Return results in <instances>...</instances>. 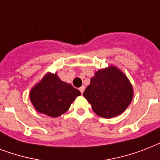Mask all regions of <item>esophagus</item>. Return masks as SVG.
Segmentation results:
<instances>
[{
  "label": "esophagus",
  "mask_w": 160,
  "mask_h": 160,
  "mask_svg": "<svg viewBox=\"0 0 160 160\" xmlns=\"http://www.w3.org/2000/svg\"><path fill=\"white\" fill-rule=\"evenodd\" d=\"M85 86H81V87L80 88V91L81 94H83V93H84V91H85Z\"/></svg>",
  "instance_id": "esophagus-1"
}]
</instances>
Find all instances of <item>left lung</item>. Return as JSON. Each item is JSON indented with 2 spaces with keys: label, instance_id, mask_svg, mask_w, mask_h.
Masks as SVG:
<instances>
[{
  "label": "left lung",
  "instance_id": "obj_1",
  "mask_svg": "<svg viewBox=\"0 0 160 160\" xmlns=\"http://www.w3.org/2000/svg\"><path fill=\"white\" fill-rule=\"evenodd\" d=\"M133 87L115 66L99 70L83 94L99 116L109 119L121 114L133 99Z\"/></svg>",
  "mask_w": 160,
  "mask_h": 160
}]
</instances>
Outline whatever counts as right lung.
I'll use <instances>...</instances> for the list:
<instances>
[{"instance_id": "right-lung-1", "label": "right lung", "mask_w": 160, "mask_h": 160, "mask_svg": "<svg viewBox=\"0 0 160 160\" xmlns=\"http://www.w3.org/2000/svg\"><path fill=\"white\" fill-rule=\"evenodd\" d=\"M80 90L57 76L47 73L30 92V99L35 109L51 117H58L67 111Z\"/></svg>"}]
</instances>
